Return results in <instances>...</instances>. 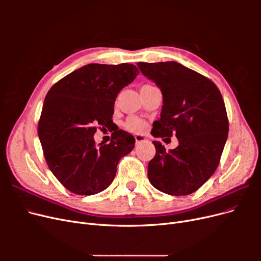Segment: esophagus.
I'll return each instance as SVG.
<instances>
[{
    "instance_id": "1",
    "label": "esophagus",
    "mask_w": 261,
    "mask_h": 261,
    "mask_svg": "<svg viewBox=\"0 0 261 261\" xmlns=\"http://www.w3.org/2000/svg\"><path fill=\"white\" fill-rule=\"evenodd\" d=\"M135 140H136V144H140V143H143V141H146L147 138L144 137L143 135H136Z\"/></svg>"
}]
</instances>
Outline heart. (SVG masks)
Masks as SVG:
<instances>
[{"label":"heart","instance_id":"obj_1","mask_svg":"<svg viewBox=\"0 0 261 261\" xmlns=\"http://www.w3.org/2000/svg\"><path fill=\"white\" fill-rule=\"evenodd\" d=\"M124 126H125V128L129 132L140 133L146 128V123L144 120H141V118H139L137 116H130L127 118V120H126Z\"/></svg>","mask_w":261,"mask_h":261}]
</instances>
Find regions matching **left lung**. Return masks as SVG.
<instances>
[{
  "mask_svg": "<svg viewBox=\"0 0 261 261\" xmlns=\"http://www.w3.org/2000/svg\"><path fill=\"white\" fill-rule=\"evenodd\" d=\"M137 65L162 91L161 117L153 123L155 138L175 135L178 146L170 151L152 141L155 155L148 164V178L160 192L185 196L200 188L217 170L227 139L224 101L209 78L177 62Z\"/></svg>",
  "mask_w": 261,
  "mask_h": 261,
  "instance_id": "8db88e82",
  "label": "left lung"
}]
</instances>
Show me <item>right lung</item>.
Wrapping results in <instances>:
<instances>
[{"label":"right lung","instance_id":"add662e5","mask_svg":"<svg viewBox=\"0 0 261 261\" xmlns=\"http://www.w3.org/2000/svg\"><path fill=\"white\" fill-rule=\"evenodd\" d=\"M137 74L138 68L128 63L88 64L63 77L46 93L38 135L49 169L69 192L88 196L105 191L115 177L118 161L133 150L135 138L118 127L113 130L112 116L117 93ZM98 127L114 132L109 144H95Z\"/></svg>","mask_w":261,"mask_h":261}]
</instances>
